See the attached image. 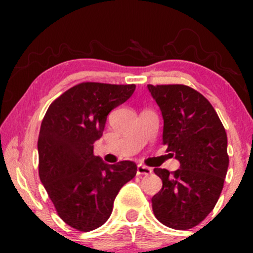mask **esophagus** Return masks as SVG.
Instances as JSON below:
<instances>
[{"mask_svg": "<svg viewBox=\"0 0 253 253\" xmlns=\"http://www.w3.org/2000/svg\"><path fill=\"white\" fill-rule=\"evenodd\" d=\"M136 173H138V175L147 176V175H151V173H152V169L145 167V165H143V164H139L138 167H136Z\"/></svg>", "mask_w": 253, "mask_h": 253, "instance_id": "obj_1", "label": "esophagus"}]
</instances>
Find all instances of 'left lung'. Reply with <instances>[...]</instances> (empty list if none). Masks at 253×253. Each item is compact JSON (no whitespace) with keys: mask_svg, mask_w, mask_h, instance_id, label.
Listing matches in <instances>:
<instances>
[{"mask_svg":"<svg viewBox=\"0 0 253 253\" xmlns=\"http://www.w3.org/2000/svg\"><path fill=\"white\" fill-rule=\"evenodd\" d=\"M163 115V144L181 167L155 169L163 182L152 210L163 225L189 229L213 211L228 168L227 134L202 94L183 84L147 85Z\"/></svg>","mask_w":253,"mask_h":253,"instance_id":"8db88e82","label":"left lung"}]
</instances>
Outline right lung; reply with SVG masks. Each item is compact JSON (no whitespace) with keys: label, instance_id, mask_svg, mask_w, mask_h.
Returning <instances> with one entry per match:
<instances>
[{"label":"right lung","instance_id":"right-lung-1","mask_svg":"<svg viewBox=\"0 0 253 253\" xmlns=\"http://www.w3.org/2000/svg\"><path fill=\"white\" fill-rule=\"evenodd\" d=\"M134 84L83 82L50 104L38 139L39 177L64 222L89 232L108 220L119 190L136 173L129 161L109 165L94 156L107 115L126 102Z\"/></svg>","mask_w":253,"mask_h":253}]
</instances>
